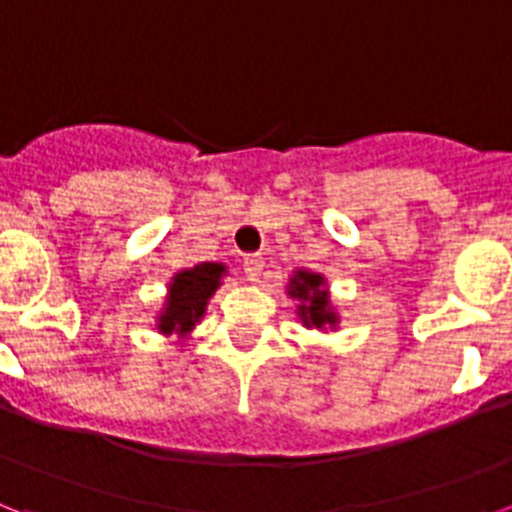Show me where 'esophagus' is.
Returning a JSON list of instances; mask_svg holds the SVG:
<instances>
[{
  "mask_svg": "<svg viewBox=\"0 0 512 512\" xmlns=\"http://www.w3.org/2000/svg\"><path fill=\"white\" fill-rule=\"evenodd\" d=\"M263 268H265V260L260 255L244 257V273H247L249 281H257V278H260V273H263Z\"/></svg>",
  "mask_w": 512,
  "mask_h": 512,
  "instance_id": "34e87169",
  "label": "esophagus"
}]
</instances>
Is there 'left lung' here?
Returning a JSON list of instances; mask_svg holds the SVG:
<instances>
[{
  "mask_svg": "<svg viewBox=\"0 0 512 512\" xmlns=\"http://www.w3.org/2000/svg\"><path fill=\"white\" fill-rule=\"evenodd\" d=\"M291 296L302 299V320L307 325H315V328H322V325H333L336 317L328 309V291L322 289V278L312 276V273H299V276L291 281Z\"/></svg>",
  "mask_w": 512,
  "mask_h": 512,
  "instance_id": "obj_1",
  "label": "left lung"
}]
</instances>
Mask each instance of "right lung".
Masks as SVG:
<instances>
[{
	"label": "right lung",
	"instance_id": "1",
	"mask_svg": "<svg viewBox=\"0 0 512 512\" xmlns=\"http://www.w3.org/2000/svg\"><path fill=\"white\" fill-rule=\"evenodd\" d=\"M223 265L203 263L174 276V283L166 299V312L161 315L158 328L163 333H187L205 312L210 294L218 289Z\"/></svg>",
	"mask_w": 512,
	"mask_h": 512
}]
</instances>
